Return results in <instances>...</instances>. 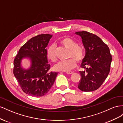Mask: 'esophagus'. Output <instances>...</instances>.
Masks as SVG:
<instances>
[{
  "label": "esophagus",
  "instance_id": "1",
  "mask_svg": "<svg viewBox=\"0 0 123 123\" xmlns=\"http://www.w3.org/2000/svg\"><path fill=\"white\" fill-rule=\"evenodd\" d=\"M66 73L68 74H73V72L72 71H69V72H66Z\"/></svg>",
  "mask_w": 123,
  "mask_h": 123
}]
</instances>
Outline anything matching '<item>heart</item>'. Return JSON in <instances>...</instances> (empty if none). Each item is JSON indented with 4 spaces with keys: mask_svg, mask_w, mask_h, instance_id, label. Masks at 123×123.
<instances>
[{
    "mask_svg": "<svg viewBox=\"0 0 123 123\" xmlns=\"http://www.w3.org/2000/svg\"><path fill=\"white\" fill-rule=\"evenodd\" d=\"M60 43L69 50L68 58L64 61H60L54 65V69L57 71L68 72L74 68L77 65V61L81 62L85 57V48L81 45L77 44V42L72 38L65 37L60 41ZM47 58L55 62L57 60L55 45H50L47 50Z\"/></svg>",
    "mask_w": 123,
    "mask_h": 123,
    "instance_id": "heart-1",
    "label": "heart"
}]
</instances>
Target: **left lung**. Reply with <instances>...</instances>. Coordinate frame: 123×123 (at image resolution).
<instances>
[{"mask_svg": "<svg viewBox=\"0 0 123 123\" xmlns=\"http://www.w3.org/2000/svg\"><path fill=\"white\" fill-rule=\"evenodd\" d=\"M75 34L81 37L86 49L80 66L85 70L79 72L81 79L78 87L84 92L93 91L101 86L109 73L112 61L109 48L95 34L85 31Z\"/></svg>", "mask_w": 123, "mask_h": 123, "instance_id": "obj_1", "label": "left lung"}]
</instances>
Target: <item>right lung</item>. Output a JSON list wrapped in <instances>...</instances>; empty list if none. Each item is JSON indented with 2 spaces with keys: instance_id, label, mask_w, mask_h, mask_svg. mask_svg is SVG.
<instances>
[{
  "instance_id": "1",
  "label": "right lung",
  "mask_w": 123,
  "mask_h": 123,
  "mask_svg": "<svg viewBox=\"0 0 123 123\" xmlns=\"http://www.w3.org/2000/svg\"><path fill=\"white\" fill-rule=\"evenodd\" d=\"M52 35L42 34L33 37L21 47L14 60L13 74L23 92L39 97L46 94L55 81L57 72H49L46 47ZM29 57L31 65L28 70L21 67V60Z\"/></svg>"
}]
</instances>
